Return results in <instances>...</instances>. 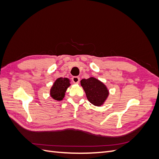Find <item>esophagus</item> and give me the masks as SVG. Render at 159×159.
<instances>
[{
    "label": "esophagus",
    "instance_id": "esophagus-1",
    "mask_svg": "<svg viewBox=\"0 0 159 159\" xmlns=\"http://www.w3.org/2000/svg\"><path fill=\"white\" fill-rule=\"evenodd\" d=\"M71 80H72V81H73V83L78 84L80 82V77H78V76L72 77Z\"/></svg>",
    "mask_w": 159,
    "mask_h": 159
}]
</instances>
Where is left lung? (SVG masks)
Returning a JSON list of instances; mask_svg holds the SVG:
<instances>
[{
	"label": "left lung",
	"mask_w": 159,
	"mask_h": 159,
	"mask_svg": "<svg viewBox=\"0 0 159 159\" xmlns=\"http://www.w3.org/2000/svg\"><path fill=\"white\" fill-rule=\"evenodd\" d=\"M81 85L89 102L95 106H101L108 97L109 91L106 86L96 78L81 80Z\"/></svg>",
	"instance_id": "obj_1"
}]
</instances>
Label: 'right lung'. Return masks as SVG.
I'll return each instance as SVG.
<instances>
[{"label":"right lung","mask_w":159,"mask_h":159,"mask_svg":"<svg viewBox=\"0 0 159 159\" xmlns=\"http://www.w3.org/2000/svg\"><path fill=\"white\" fill-rule=\"evenodd\" d=\"M70 85V80L66 78L57 79L50 89L51 97L57 101L63 99L66 89Z\"/></svg>","instance_id":"obj_1"}]
</instances>
